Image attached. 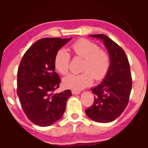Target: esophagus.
<instances>
[{"mask_svg":"<svg viewBox=\"0 0 148 148\" xmlns=\"http://www.w3.org/2000/svg\"><path fill=\"white\" fill-rule=\"evenodd\" d=\"M72 94H74V95H77V94H80V92L79 91H76V90H72L71 91Z\"/></svg>","mask_w":148,"mask_h":148,"instance_id":"obj_1","label":"esophagus"}]
</instances>
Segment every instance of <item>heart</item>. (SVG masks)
<instances>
[{
	"label": "heart",
	"mask_w": 148,
	"mask_h": 148,
	"mask_svg": "<svg viewBox=\"0 0 148 148\" xmlns=\"http://www.w3.org/2000/svg\"><path fill=\"white\" fill-rule=\"evenodd\" d=\"M76 56L84 58L80 74H70L62 80L64 87L75 90H81L91 86L94 77L101 80L108 73L110 66V58L108 52L100 49L98 44L88 39H80L71 46ZM70 54L66 50H58L54 56V64L56 70L65 75L69 69Z\"/></svg>",
	"instance_id": "obj_1"
}]
</instances>
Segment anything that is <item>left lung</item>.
<instances>
[{
	"label": "left lung",
	"mask_w": 148,
	"mask_h": 148,
	"mask_svg": "<svg viewBox=\"0 0 148 148\" xmlns=\"http://www.w3.org/2000/svg\"><path fill=\"white\" fill-rule=\"evenodd\" d=\"M102 40L108 52L110 66L102 82L92 89L94 102L86 110L89 118L98 123H110L122 114L128 104L132 88L130 66L122 48L104 34L90 35Z\"/></svg>",
	"instance_id": "obj_1"
}]
</instances>
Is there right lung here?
<instances>
[{
  "label": "right lung",
  "mask_w": 148,
  "mask_h": 148,
  "mask_svg": "<svg viewBox=\"0 0 148 148\" xmlns=\"http://www.w3.org/2000/svg\"><path fill=\"white\" fill-rule=\"evenodd\" d=\"M72 38H45L35 42L24 54L17 71V96L29 120L40 127L58 121L71 96L70 90L59 94L60 79L56 73L54 60L56 52Z\"/></svg>",
  "instance_id": "right-lung-1"
}]
</instances>
